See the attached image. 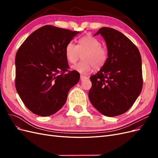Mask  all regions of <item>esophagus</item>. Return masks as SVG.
Segmentation results:
<instances>
[{"label": "esophagus", "mask_w": 158, "mask_h": 158, "mask_svg": "<svg viewBox=\"0 0 158 158\" xmlns=\"http://www.w3.org/2000/svg\"><path fill=\"white\" fill-rule=\"evenodd\" d=\"M87 79H88V77H86V76H82V75H81V76H80V80H82V81L85 80H87Z\"/></svg>", "instance_id": "1"}]
</instances>
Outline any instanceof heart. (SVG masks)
<instances>
[{"instance_id": "obj_1", "label": "heart", "mask_w": 158, "mask_h": 158, "mask_svg": "<svg viewBox=\"0 0 158 158\" xmlns=\"http://www.w3.org/2000/svg\"><path fill=\"white\" fill-rule=\"evenodd\" d=\"M64 54L66 60L72 64L75 63L82 55V61L72 66V69L82 74L89 73L94 68L95 70L102 69L108 59L107 49L102 46L98 39L90 35L80 37L78 45L69 42L65 47Z\"/></svg>"}]
</instances>
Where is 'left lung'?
<instances>
[{"label": "left lung", "mask_w": 158, "mask_h": 158, "mask_svg": "<svg viewBox=\"0 0 158 158\" xmlns=\"http://www.w3.org/2000/svg\"><path fill=\"white\" fill-rule=\"evenodd\" d=\"M101 35L106 42L108 59L98 73L90 76V102L107 117L127 112L142 89V59L139 50L128 38L113 28H100L94 35Z\"/></svg>", "instance_id": "obj_1"}]
</instances>
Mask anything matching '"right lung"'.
<instances>
[{
    "label": "right lung",
    "instance_id": "1",
    "mask_svg": "<svg viewBox=\"0 0 158 158\" xmlns=\"http://www.w3.org/2000/svg\"><path fill=\"white\" fill-rule=\"evenodd\" d=\"M79 31L51 25L27 37L16 55V88L27 108L39 116L56 113L66 102L80 74L69 71L65 47Z\"/></svg>",
    "mask_w": 158,
    "mask_h": 158
}]
</instances>
